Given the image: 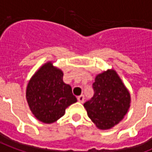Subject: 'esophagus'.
Wrapping results in <instances>:
<instances>
[{
  "instance_id": "obj_1",
  "label": "esophagus",
  "mask_w": 152,
  "mask_h": 152,
  "mask_svg": "<svg viewBox=\"0 0 152 152\" xmlns=\"http://www.w3.org/2000/svg\"><path fill=\"white\" fill-rule=\"evenodd\" d=\"M77 99H78V101L80 102L83 103V102H84V99H85V97H84L83 95H81V96H78Z\"/></svg>"
}]
</instances>
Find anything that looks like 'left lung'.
I'll use <instances>...</instances> for the list:
<instances>
[{
	"mask_svg": "<svg viewBox=\"0 0 152 152\" xmlns=\"http://www.w3.org/2000/svg\"><path fill=\"white\" fill-rule=\"evenodd\" d=\"M94 95L84 107L100 129H109L124 118L130 106V94L116 72L109 69L99 74L92 84Z\"/></svg>",
	"mask_w": 152,
	"mask_h": 152,
	"instance_id": "left-lung-1",
	"label": "left lung"
}]
</instances>
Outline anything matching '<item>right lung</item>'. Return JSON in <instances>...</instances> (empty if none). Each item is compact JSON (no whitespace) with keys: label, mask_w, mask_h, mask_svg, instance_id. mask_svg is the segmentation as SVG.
<instances>
[{"label":"right lung","mask_w":152,"mask_h":152,"mask_svg":"<svg viewBox=\"0 0 152 152\" xmlns=\"http://www.w3.org/2000/svg\"><path fill=\"white\" fill-rule=\"evenodd\" d=\"M63 73L46 63L33 76L26 92L30 110L39 121L53 123L65 114L66 109L77 99L72 88L63 80Z\"/></svg>","instance_id":"obj_1"}]
</instances>
